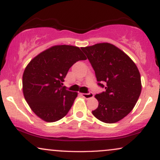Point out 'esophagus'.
<instances>
[{
	"instance_id": "34e87169",
	"label": "esophagus",
	"mask_w": 160,
	"mask_h": 160,
	"mask_svg": "<svg viewBox=\"0 0 160 160\" xmlns=\"http://www.w3.org/2000/svg\"><path fill=\"white\" fill-rule=\"evenodd\" d=\"M82 95L83 98H85L86 99H89V98H91L93 97V93L92 92H89V93H81L80 94Z\"/></svg>"
}]
</instances>
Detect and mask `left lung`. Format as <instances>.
<instances>
[{
	"label": "left lung",
	"mask_w": 160,
	"mask_h": 160,
	"mask_svg": "<svg viewBox=\"0 0 160 160\" xmlns=\"http://www.w3.org/2000/svg\"><path fill=\"white\" fill-rule=\"evenodd\" d=\"M81 49L94 69L98 85L105 89L95 95L98 106L92 113L106 123L118 122L132 111L140 96L141 75L136 65L123 51L109 43Z\"/></svg>",
	"instance_id": "left-lung-1"
}]
</instances>
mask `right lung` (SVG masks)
I'll return each instance as SVG.
<instances>
[{
    "mask_svg": "<svg viewBox=\"0 0 160 160\" xmlns=\"http://www.w3.org/2000/svg\"><path fill=\"white\" fill-rule=\"evenodd\" d=\"M86 59L78 47L56 45L28 64L22 76L23 95L32 111L41 120L56 122L68 113L78 92L62 86L64 79L74 63Z\"/></svg>",
    "mask_w": 160,
    "mask_h": 160,
    "instance_id": "1",
    "label": "right lung"
}]
</instances>
